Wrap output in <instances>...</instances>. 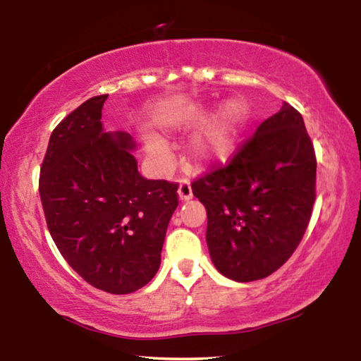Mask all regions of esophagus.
<instances>
[{
  "instance_id": "34e87169",
  "label": "esophagus",
  "mask_w": 361,
  "mask_h": 361,
  "mask_svg": "<svg viewBox=\"0 0 361 361\" xmlns=\"http://www.w3.org/2000/svg\"><path fill=\"white\" fill-rule=\"evenodd\" d=\"M178 197L180 200H189L192 199V189H191V183L188 180H183L180 183V188H178Z\"/></svg>"
}]
</instances>
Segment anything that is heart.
<instances>
[{
  "mask_svg": "<svg viewBox=\"0 0 361 361\" xmlns=\"http://www.w3.org/2000/svg\"><path fill=\"white\" fill-rule=\"evenodd\" d=\"M209 113L210 109L205 103H191V105L173 108L162 114L159 124L170 130L189 129V127L202 124L209 117ZM247 121L248 105L245 100L240 97L229 99L191 138L188 146L189 156L199 166H213V164L229 161L237 149ZM145 148L146 154L157 167L169 166L170 154L167 145L161 138H148Z\"/></svg>",
  "mask_w": 361,
  "mask_h": 361,
  "instance_id": "obj_1",
  "label": "heart"
}]
</instances>
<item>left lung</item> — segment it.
<instances>
[{"label":"left lung","mask_w":361,"mask_h":361,"mask_svg":"<svg viewBox=\"0 0 361 361\" xmlns=\"http://www.w3.org/2000/svg\"><path fill=\"white\" fill-rule=\"evenodd\" d=\"M317 161L302 116L288 103L226 167L192 183L207 210V245L219 274L253 282L288 261L315 202Z\"/></svg>","instance_id":"obj_1"}]
</instances>
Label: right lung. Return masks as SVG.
Returning a JSON list of instances; mask_svg holds the SVG:
<instances>
[{"instance_id":"obj_1","label":"right lung","mask_w":361,"mask_h":361,"mask_svg":"<svg viewBox=\"0 0 361 361\" xmlns=\"http://www.w3.org/2000/svg\"><path fill=\"white\" fill-rule=\"evenodd\" d=\"M106 99L92 97L54 129L39 195L65 261L95 288L129 295L159 271L178 185L140 175L133 138L103 130Z\"/></svg>"}]
</instances>
